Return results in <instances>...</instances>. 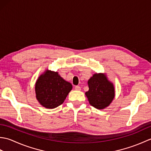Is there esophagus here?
Listing matches in <instances>:
<instances>
[{"instance_id": "obj_1", "label": "esophagus", "mask_w": 151, "mask_h": 151, "mask_svg": "<svg viewBox=\"0 0 151 151\" xmlns=\"http://www.w3.org/2000/svg\"><path fill=\"white\" fill-rule=\"evenodd\" d=\"M75 88L76 90H77V91H80V90H81V88L80 87V86H76Z\"/></svg>"}]
</instances>
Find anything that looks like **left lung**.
Wrapping results in <instances>:
<instances>
[{
    "label": "left lung",
    "mask_w": 151,
    "mask_h": 151,
    "mask_svg": "<svg viewBox=\"0 0 151 151\" xmlns=\"http://www.w3.org/2000/svg\"><path fill=\"white\" fill-rule=\"evenodd\" d=\"M88 91L86 96L92 106L102 110L109 106L115 97L114 84L105 73H95L88 80Z\"/></svg>",
    "instance_id": "obj_1"
}]
</instances>
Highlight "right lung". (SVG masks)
<instances>
[{
	"label": "right lung",
	"mask_w": 151,
	"mask_h": 151,
	"mask_svg": "<svg viewBox=\"0 0 151 151\" xmlns=\"http://www.w3.org/2000/svg\"><path fill=\"white\" fill-rule=\"evenodd\" d=\"M73 86L65 81L58 73L49 69L45 70L35 84L36 97L40 104L49 109L63 104Z\"/></svg>",
	"instance_id": "1"
}]
</instances>
